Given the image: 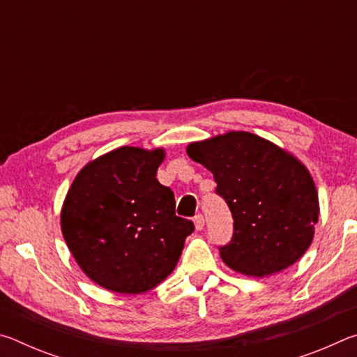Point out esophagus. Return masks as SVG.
I'll list each match as a JSON object with an SVG mask.
<instances>
[{"label": "esophagus", "mask_w": 357, "mask_h": 357, "mask_svg": "<svg viewBox=\"0 0 357 357\" xmlns=\"http://www.w3.org/2000/svg\"><path fill=\"white\" fill-rule=\"evenodd\" d=\"M193 225H195L197 231H202V229L204 228V217L202 214L195 215V219H193Z\"/></svg>", "instance_id": "esophagus-1"}]
</instances>
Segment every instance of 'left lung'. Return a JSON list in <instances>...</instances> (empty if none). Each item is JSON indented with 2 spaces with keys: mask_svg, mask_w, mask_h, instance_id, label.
<instances>
[{
  "mask_svg": "<svg viewBox=\"0 0 357 357\" xmlns=\"http://www.w3.org/2000/svg\"><path fill=\"white\" fill-rule=\"evenodd\" d=\"M187 155L214 174L234 219L220 258L247 277L289 268L309 249L319 215L310 172L287 149L250 132L231 130L187 144Z\"/></svg>",
  "mask_w": 357,
  "mask_h": 357,
  "instance_id": "left-lung-1",
  "label": "left lung"
}]
</instances>
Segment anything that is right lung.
<instances>
[{
	"label": "right lung",
	"mask_w": 357,
	"mask_h": 357,
	"mask_svg": "<svg viewBox=\"0 0 357 357\" xmlns=\"http://www.w3.org/2000/svg\"><path fill=\"white\" fill-rule=\"evenodd\" d=\"M164 148L121 146L88 162L61 208L72 257L108 291L140 294L176 268L193 223L174 213V193L157 181Z\"/></svg>",
	"instance_id": "add662e5"
}]
</instances>
